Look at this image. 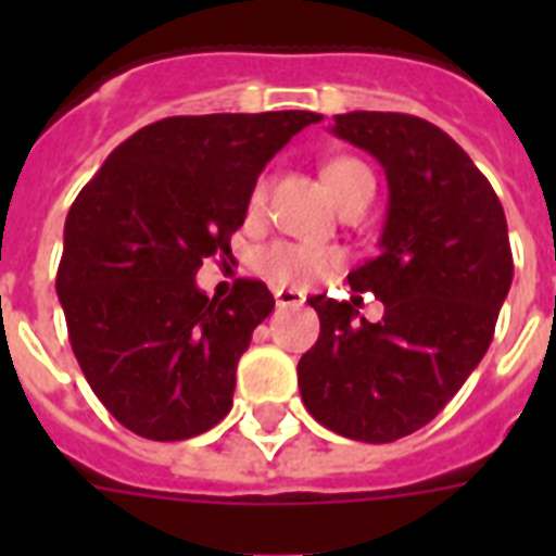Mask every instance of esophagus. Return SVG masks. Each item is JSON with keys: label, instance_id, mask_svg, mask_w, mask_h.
<instances>
[{"label": "esophagus", "instance_id": "obj_1", "mask_svg": "<svg viewBox=\"0 0 556 556\" xmlns=\"http://www.w3.org/2000/svg\"><path fill=\"white\" fill-rule=\"evenodd\" d=\"M274 300H277L279 308H300L305 303V294L303 291H294V288H277Z\"/></svg>", "mask_w": 556, "mask_h": 556}]
</instances>
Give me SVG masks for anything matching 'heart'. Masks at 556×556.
I'll return each instance as SVG.
<instances>
[{
	"label": "heart",
	"instance_id": "heart-1",
	"mask_svg": "<svg viewBox=\"0 0 556 556\" xmlns=\"http://www.w3.org/2000/svg\"><path fill=\"white\" fill-rule=\"evenodd\" d=\"M323 178L329 185L331 195L338 199V204L346 195H352L361 187H375L371 185V173L355 159H334L326 164ZM268 192V181L260 178L251 192V207L260 210ZM338 262V253L326 251V248H314V244H294V242H277L265 248L256 256V265L274 286L282 288H303L312 286L314 279H320L326 270Z\"/></svg>",
	"mask_w": 556,
	"mask_h": 556
}]
</instances>
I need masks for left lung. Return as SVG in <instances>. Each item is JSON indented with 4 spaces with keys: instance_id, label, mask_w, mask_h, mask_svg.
I'll return each instance as SVG.
<instances>
[{
    "instance_id": "obj_1",
    "label": "left lung",
    "mask_w": 556,
    "mask_h": 556,
    "mask_svg": "<svg viewBox=\"0 0 556 556\" xmlns=\"http://www.w3.org/2000/svg\"><path fill=\"white\" fill-rule=\"evenodd\" d=\"M331 132L387 173L378 256L349 274L383 317L308 300L320 338L296 366L305 409L338 435L404 439L447 406L479 366L510 291L508 222L491 181L439 126L401 112L334 115Z\"/></svg>"
}]
</instances>
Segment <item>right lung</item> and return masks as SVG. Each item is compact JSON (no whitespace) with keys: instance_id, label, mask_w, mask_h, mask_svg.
<instances>
[{"instance_id":"1","label":"right lung","mask_w":556,"mask_h":556,"mask_svg":"<svg viewBox=\"0 0 556 556\" xmlns=\"http://www.w3.org/2000/svg\"><path fill=\"white\" fill-rule=\"evenodd\" d=\"M314 112L164 117L117 147L74 199L56 296L74 357L109 413L185 441L233 406L236 364L274 312L260 279L210 300L201 262L227 256L256 178Z\"/></svg>"}]
</instances>
